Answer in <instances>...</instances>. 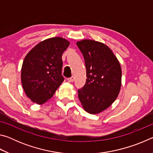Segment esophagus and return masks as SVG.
<instances>
[{"label":"esophagus","mask_w":153,"mask_h":153,"mask_svg":"<svg viewBox=\"0 0 153 153\" xmlns=\"http://www.w3.org/2000/svg\"><path fill=\"white\" fill-rule=\"evenodd\" d=\"M74 76H71L70 77H69V78H67V81L69 82H73L74 81Z\"/></svg>","instance_id":"34e87169"}]
</instances>
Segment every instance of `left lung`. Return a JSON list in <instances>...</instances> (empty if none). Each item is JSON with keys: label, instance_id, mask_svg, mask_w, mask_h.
Here are the masks:
<instances>
[{"label": "left lung", "instance_id": "obj_1", "mask_svg": "<svg viewBox=\"0 0 153 153\" xmlns=\"http://www.w3.org/2000/svg\"><path fill=\"white\" fill-rule=\"evenodd\" d=\"M84 56L86 82L78 90L84 109L97 114L112 105L120 93L121 69L112 51L102 42L83 40L77 43Z\"/></svg>", "mask_w": 153, "mask_h": 153}]
</instances>
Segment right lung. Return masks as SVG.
<instances>
[{
    "label": "right lung",
    "mask_w": 153,
    "mask_h": 153,
    "mask_svg": "<svg viewBox=\"0 0 153 153\" xmlns=\"http://www.w3.org/2000/svg\"><path fill=\"white\" fill-rule=\"evenodd\" d=\"M69 45L61 37L38 43L25 56L22 67V84L32 102L42 105L53 97L63 82L62 55Z\"/></svg>",
    "instance_id": "obj_1"
}]
</instances>
